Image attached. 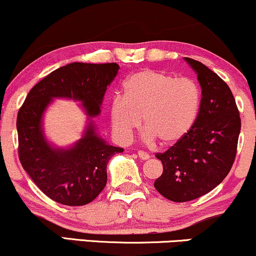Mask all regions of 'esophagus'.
<instances>
[{"instance_id":"34e87169","label":"esophagus","mask_w":256,"mask_h":256,"mask_svg":"<svg viewBox=\"0 0 256 256\" xmlns=\"http://www.w3.org/2000/svg\"><path fill=\"white\" fill-rule=\"evenodd\" d=\"M138 158H140V159H142V160L150 159V154L146 153V152H144V150H138Z\"/></svg>"}]
</instances>
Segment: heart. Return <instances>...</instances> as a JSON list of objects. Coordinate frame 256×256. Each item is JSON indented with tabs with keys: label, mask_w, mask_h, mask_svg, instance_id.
<instances>
[{
	"label": "heart",
	"mask_w": 256,
	"mask_h": 256,
	"mask_svg": "<svg viewBox=\"0 0 256 256\" xmlns=\"http://www.w3.org/2000/svg\"><path fill=\"white\" fill-rule=\"evenodd\" d=\"M200 103V88L191 78H176L156 70L138 71L123 84V97L112 100V130L127 142L144 118L150 140L158 138L162 144H174L194 128Z\"/></svg>",
	"instance_id": "obj_1"
}]
</instances>
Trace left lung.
I'll use <instances>...</instances> for the list:
<instances>
[{
    "label": "left lung",
    "mask_w": 256,
    "mask_h": 256,
    "mask_svg": "<svg viewBox=\"0 0 256 256\" xmlns=\"http://www.w3.org/2000/svg\"><path fill=\"white\" fill-rule=\"evenodd\" d=\"M185 60L202 88L200 115L182 140L156 154L164 171L154 188L176 203L200 198L222 182L235 162L241 130L238 106L226 82L200 62Z\"/></svg>",
    "instance_id": "8db88e82"
}]
</instances>
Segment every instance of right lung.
Here are the masks:
<instances>
[{"mask_svg": "<svg viewBox=\"0 0 256 256\" xmlns=\"http://www.w3.org/2000/svg\"><path fill=\"white\" fill-rule=\"evenodd\" d=\"M118 68L116 62H71L34 85L18 109V159L38 188L56 203L80 206L92 202L106 184L109 159L123 148L97 136L92 122L74 147L53 148L42 134V114L52 98L65 97L83 102L88 116L94 118Z\"/></svg>", "mask_w": 256, "mask_h": 256, "instance_id": "obj_1", "label": "right lung"}]
</instances>
